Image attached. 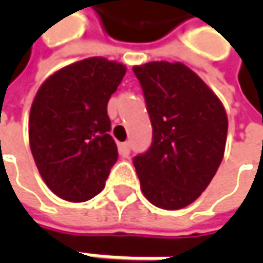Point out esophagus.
<instances>
[{"instance_id":"1","label":"esophagus","mask_w":263,"mask_h":263,"mask_svg":"<svg viewBox=\"0 0 263 263\" xmlns=\"http://www.w3.org/2000/svg\"><path fill=\"white\" fill-rule=\"evenodd\" d=\"M120 154H121L123 157H128V154H130V145H128L127 142L120 145Z\"/></svg>"}]
</instances>
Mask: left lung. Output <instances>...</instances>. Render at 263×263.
<instances>
[{
	"instance_id": "8db88e82",
	"label": "left lung",
	"mask_w": 263,
	"mask_h": 263,
	"mask_svg": "<svg viewBox=\"0 0 263 263\" xmlns=\"http://www.w3.org/2000/svg\"><path fill=\"white\" fill-rule=\"evenodd\" d=\"M151 123L152 145L133 158L140 189L158 208L193 203L224 158L228 118L218 96L183 63L135 66Z\"/></svg>"
}]
</instances>
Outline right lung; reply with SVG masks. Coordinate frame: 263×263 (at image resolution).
<instances>
[{"label": "right lung", "mask_w": 263, "mask_h": 263, "mask_svg": "<svg viewBox=\"0 0 263 263\" xmlns=\"http://www.w3.org/2000/svg\"><path fill=\"white\" fill-rule=\"evenodd\" d=\"M126 66L85 58L46 79L32 102L29 143L45 184L68 202H86L105 187L118 151L106 105Z\"/></svg>", "instance_id": "add662e5"}]
</instances>
